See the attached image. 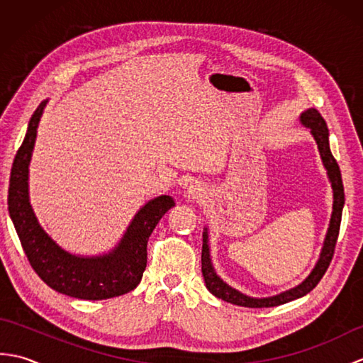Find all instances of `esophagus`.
<instances>
[{
    "mask_svg": "<svg viewBox=\"0 0 363 363\" xmlns=\"http://www.w3.org/2000/svg\"><path fill=\"white\" fill-rule=\"evenodd\" d=\"M189 196H191L194 199H201V198H204V190L199 186H190Z\"/></svg>",
    "mask_w": 363,
    "mask_h": 363,
    "instance_id": "1",
    "label": "esophagus"
}]
</instances>
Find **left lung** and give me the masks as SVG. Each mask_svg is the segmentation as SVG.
<instances>
[{"label": "left lung", "instance_id": "obj_1", "mask_svg": "<svg viewBox=\"0 0 363 363\" xmlns=\"http://www.w3.org/2000/svg\"><path fill=\"white\" fill-rule=\"evenodd\" d=\"M301 123L306 128L311 129V134L313 135L315 142L318 145V151L323 160V165H325L330 187H333L334 194V204H333V215H330L328 234L325 238V243H323V250L320 254V259L317 265L312 269V273L306 277V279L301 282L296 287H293L287 291H282L276 296L269 298H251L246 296L243 293L233 289L228 285L221 277L215 273L212 260H211V251H209V235H207V228L203 233V251H201V272L204 276L206 287L209 290L213 296H217L226 303L242 306V307H252V309H260V307H274L289 303L296 298H301L317 287V284L321 281V277L325 276L326 269L333 260L334 250L337 245V237L338 230H340V221H342V211L345 204V190H343V182H342V173L340 168H338L337 160L334 159L333 152L329 148V130L325 118L321 117V113L317 109H307L306 112L301 113L299 117Z\"/></svg>", "mask_w": 363, "mask_h": 363}]
</instances>
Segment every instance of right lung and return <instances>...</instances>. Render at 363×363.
Wrapping results in <instances>:
<instances>
[{
	"instance_id": "obj_1",
	"label": "right lung",
	"mask_w": 363,
	"mask_h": 363,
	"mask_svg": "<svg viewBox=\"0 0 363 363\" xmlns=\"http://www.w3.org/2000/svg\"><path fill=\"white\" fill-rule=\"evenodd\" d=\"M46 103L38 104L30 117L11 172L7 204L23 251L38 277L62 295L91 301L125 295L142 281L148 238L159 220L174 206L173 198L162 195L146 203L135 213L120 243L103 256H76L60 248L38 225L28 191L29 162Z\"/></svg>"
}]
</instances>
